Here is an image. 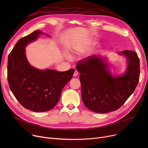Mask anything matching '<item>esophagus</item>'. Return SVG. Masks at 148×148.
Segmentation results:
<instances>
[{"label": "esophagus", "mask_w": 148, "mask_h": 148, "mask_svg": "<svg viewBox=\"0 0 148 148\" xmlns=\"http://www.w3.org/2000/svg\"><path fill=\"white\" fill-rule=\"evenodd\" d=\"M78 74H79V73H78V71H76V70H75V71H74V74H73V76H74V77H77V75H78Z\"/></svg>", "instance_id": "esophagus-1"}]
</instances>
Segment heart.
<instances>
[{
  "label": "heart",
  "mask_w": 148,
  "mask_h": 148,
  "mask_svg": "<svg viewBox=\"0 0 148 148\" xmlns=\"http://www.w3.org/2000/svg\"><path fill=\"white\" fill-rule=\"evenodd\" d=\"M92 45L93 46H94V45H97V42H96V41L93 42L92 43Z\"/></svg>",
  "instance_id": "b5f03b06"
}]
</instances>
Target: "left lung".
Masks as SVG:
<instances>
[{
	"label": "left lung",
	"mask_w": 148,
	"mask_h": 148,
	"mask_svg": "<svg viewBox=\"0 0 148 148\" xmlns=\"http://www.w3.org/2000/svg\"><path fill=\"white\" fill-rule=\"evenodd\" d=\"M128 66L126 73L113 77L104 59L93 55L79 60L76 69L80 73L83 102L88 109L106 113L119 109L137 87L140 77V60L136 52L126 50Z\"/></svg>",
	"instance_id": "1"
}]
</instances>
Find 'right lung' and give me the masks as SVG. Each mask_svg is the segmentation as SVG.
<instances>
[{
  "instance_id": "obj_1",
  "label": "right lung",
  "mask_w": 148,
  "mask_h": 148,
  "mask_svg": "<svg viewBox=\"0 0 148 148\" xmlns=\"http://www.w3.org/2000/svg\"><path fill=\"white\" fill-rule=\"evenodd\" d=\"M41 34V30H36L21 38L10 53L8 60L7 79L11 90L23 107L35 112L52 109L59 101L62 89L74 73V69L65 72L39 70L29 64L25 47Z\"/></svg>"
}]
</instances>
